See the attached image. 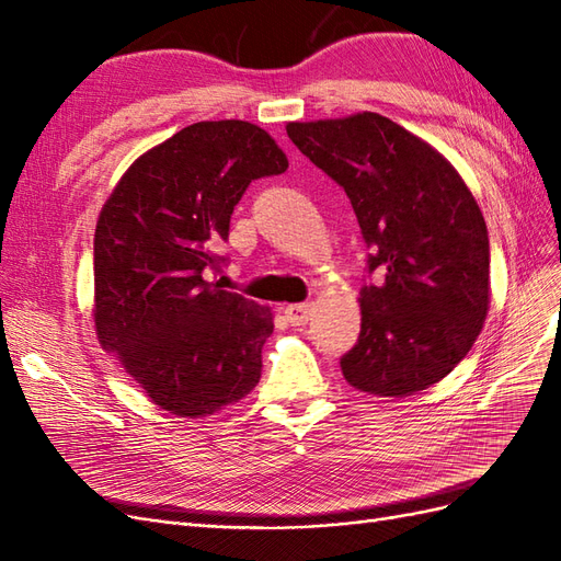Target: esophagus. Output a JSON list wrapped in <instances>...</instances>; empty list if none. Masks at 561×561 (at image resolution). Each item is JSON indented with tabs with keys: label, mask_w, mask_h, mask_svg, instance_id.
Returning <instances> with one entry per match:
<instances>
[{
	"label": "esophagus",
	"mask_w": 561,
	"mask_h": 561,
	"mask_svg": "<svg viewBox=\"0 0 561 561\" xmlns=\"http://www.w3.org/2000/svg\"><path fill=\"white\" fill-rule=\"evenodd\" d=\"M313 316V304L311 301H304V304H290V307H285V318L293 322V325H307Z\"/></svg>",
	"instance_id": "34e87169"
}]
</instances>
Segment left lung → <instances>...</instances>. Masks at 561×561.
<instances>
[{
    "mask_svg": "<svg viewBox=\"0 0 561 561\" xmlns=\"http://www.w3.org/2000/svg\"><path fill=\"white\" fill-rule=\"evenodd\" d=\"M287 135L346 196L371 250L360 336L344 379L369 396L407 398L466 358L489 311V236L456 168L390 118L363 112L293 122Z\"/></svg>",
    "mask_w": 561,
    "mask_h": 561,
    "instance_id": "left-lung-1",
    "label": "left lung"
}]
</instances>
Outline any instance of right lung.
I'll return each mask as SVG.
<instances>
[{
  "label": "right lung",
  "mask_w": 561,
  "mask_h": 561,
  "mask_svg": "<svg viewBox=\"0 0 561 561\" xmlns=\"http://www.w3.org/2000/svg\"><path fill=\"white\" fill-rule=\"evenodd\" d=\"M285 171L260 126L198 122L135 159L100 210L98 342L161 410L208 416L257 386L274 316L208 283L206 268L225 262L213 245L229 239L248 184Z\"/></svg>",
  "instance_id": "1"
}]
</instances>
